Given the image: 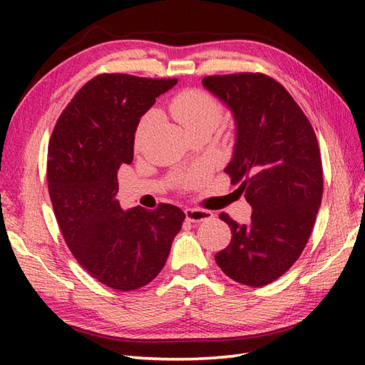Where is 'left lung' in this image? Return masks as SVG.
I'll return each instance as SVG.
<instances>
[{
  "label": "left lung",
  "instance_id": "1",
  "mask_svg": "<svg viewBox=\"0 0 365 365\" xmlns=\"http://www.w3.org/2000/svg\"><path fill=\"white\" fill-rule=\"evenodd\" d=\"M175 84L98 75L67 105L50 139L46 180L59 229L80 265L115 290L158 276L185 220L175 205L125 208L118 200V170L133 161L138 123Z\"/></svg>",
  "mask_w": 365,
  "mask_h": 365
}]
</instances>
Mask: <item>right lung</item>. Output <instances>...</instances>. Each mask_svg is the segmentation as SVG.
Here are the masks:
<instances>
[{"instance_id":"right-lung-1","label":"right lung","mask_w":365,"mask_h":365,"mask_svg":"<svg viewBox=\"0 0 365 365\" xmlns=\"http://www.w3.org/2000/svg\"><path fill=\"white\" fill-rule=\"evenodd\" d=\"M202 86L227 108L235 125L226 173L252 215L226 221L232 240L215 255L234 281L262 287L289 269L311 235L323 195L319 143L301 108L262 73L207 76Z\"/></svg>"}]
</instances>
